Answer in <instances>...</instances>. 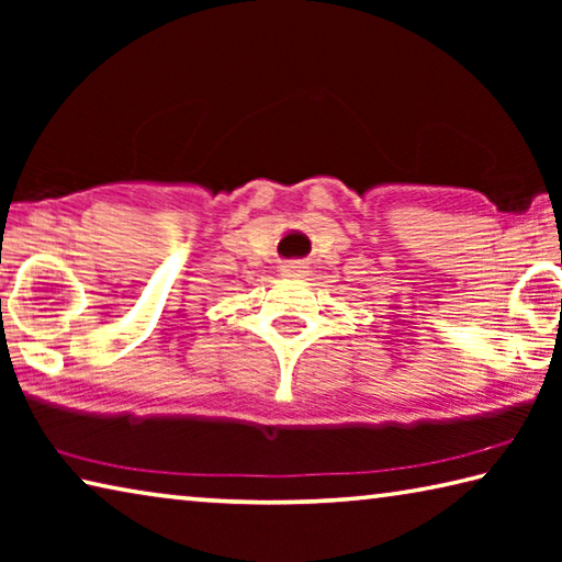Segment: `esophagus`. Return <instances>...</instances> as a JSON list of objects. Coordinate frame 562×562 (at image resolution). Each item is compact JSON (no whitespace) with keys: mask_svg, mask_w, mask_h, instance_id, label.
<instances>
[{"mask_svg":"<svg viewBox=\"0 0 562 562\" xmlns=\"http://www.w3.org/2000/svg\"><path fill=\"white\" fill-rule=\"evenodd\" d=\"M284 278H300V274H304V265L300 260H292V262H284L282 270H280Z\"/></svg>","mask_w":562,"mask_h":562,"instance_id":"obj_1","label":"esophagus"}]
</instances>
